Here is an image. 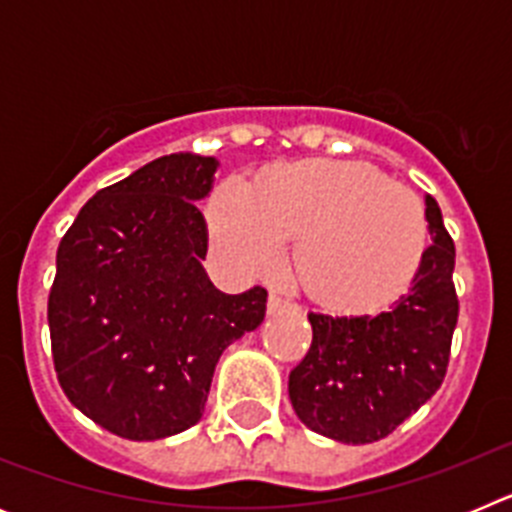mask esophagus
Here are the masks:
<instances>
[{"label":"esophagus","instance_id":"esophagus-1","mask_svg":"<svg viewBox=\"0 0 512 512\" xmlns=\"http://www.w3.org/2000/svg\"><path fill=\"white\" fill-rule=\"evenodd\" d=\"M289 302L284 300V297H279V295H271L269 297V315H279V312H284V310H289Z\"/></svg>","mask_w":512,"mask_h":512}]
</instances>
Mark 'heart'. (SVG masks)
<instances>
[{
  "instance_id": "obj_1",
  "label": "heart",
  "mask_w": 512,
  "mask_h": 512,
  "mask_svg": "<svg viewBox=\"0 0 512 512\" xmlns=\"http://www.w3.org/2000/svg\"><path fill=\"white\" fill-rule=\"evenodd\" d=\"M215 253L243 277H274L296 241L297 277L312 297L369 310L402 295L423 261L428 217L418 194L361 161L310 158L259 187L230 176L210 205Z\"/></svg>"
}]
</instances>
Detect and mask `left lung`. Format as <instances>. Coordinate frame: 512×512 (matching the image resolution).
<instances>
[{"instance_id":"obj_1","label":"left lung","mask_w":512,"mask_h":512,"mask_svg":"<svg viewBox=\"0 0 512 512\" xmlns=\"http://www.w3.org/2000/svg\"><path fill=\"white\" fill-rule=\"evenodd\" d=\"M425 217L433 243L405 295L372 315H307L312 343L289 372V400L310 431L341 443H374L441 387L459 318L456 251L431 194Z\"/></svg>"}]
</instances>
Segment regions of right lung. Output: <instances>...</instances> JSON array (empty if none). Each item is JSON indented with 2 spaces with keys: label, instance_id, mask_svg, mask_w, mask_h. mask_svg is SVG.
I'll return each instance as SVG.
<instances>
[{
  "label": "right lung",
  "instance_id": "obj_1",
  "mask_svg": "<svg viewBox=\"0 0 512 512\" xmlns=\"http://www.w3.org/2000/svg\"><path fill=\"white\" fill-rule=\"evenodd\" d=\"M217 158L161 156L81 207L48 297L53 364L74 408L110 433L156 441L205 413L212 374L266 315V289L225 295L207 277L194 202Z\"/></svg>",
  "mask_w": 512,
  "mask_h": 512
}]
</instances>
